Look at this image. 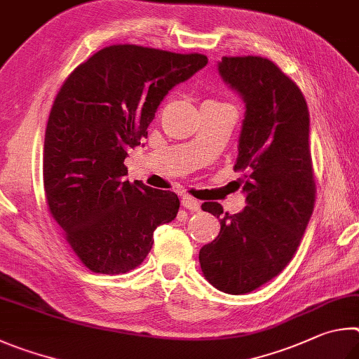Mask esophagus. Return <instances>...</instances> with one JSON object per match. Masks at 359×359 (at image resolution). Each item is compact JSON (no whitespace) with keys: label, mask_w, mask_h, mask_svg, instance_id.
Wrapping results in <instances>:
<instances>
[{"label":"esophagus","mask_w":359,"mask_h":359,"mask_svg":"<svg viewBox=\"0 0 359 359\" xmlns=\"http://www.w3.org/2000/svg\"><path fill=\"white\" fill-rule=\"evenodd\" d=\"M181 205H183L186 210H191V211H198L200 210V202H198V200L192 198L189 196L181 197Z\"/></svg>","instance_id":"34e87169"}]
</instances>
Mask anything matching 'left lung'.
I'll list each match as a JSON object with an SVG mask.
<instances>
[{"mask_svg":"<svg viewBox=\"0 0 359 359\" xmlns=\"http://www.w3.org/2000/svg\"><path fill=\"white\" fill-rule=\"evenodd\" d=\"M217 71L246 111L236 172L246 208L225 216L215 241L200 249L203 276L217 290L243 294L276 278L293 259L316 202L309 151V110L303 93L273 61L224 56ZM203 211L221 217L222 206Z\"/></svg>","mask_w":359,"mask_h":359,"instance_id":"left-lung-1","label":"left lung"}]
</instances>
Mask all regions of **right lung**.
I'll use <instances>...</instances> for the list:
<instances>
[{"label": "right lung", "mask_w": 359, "mask_h": 359, "mask_svg": "<svg viewBox=\"0 0 359 359\" xmlns=\"http://www.w3.org/2000/svg\"><path fill=\"white\" fill-rule=\"evenodd\" d=\"M208 65L205 55L138 46L99 50L69 75L43 142L47 205L75 255L93 273L140 265L153 233L180 210L175 192L124 176L128 151L148 137L163 97Z\"/></svg>", "instance_id": "obj_1"}]
</instances>
